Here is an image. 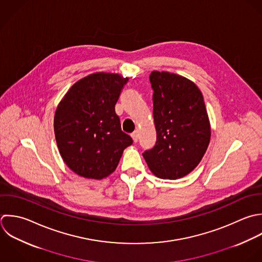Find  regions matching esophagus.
<instances>
[{"label": "esophagus", "instance_id": "esophagus-1", "mask_svg": "<svg viewBox=\"0 0 262 262\" xmlns=\"http://www.w3.org/2000/svg\"><path fill=\"white\" fill-rule=\"evenodd\" d=\"M130 137L133 138V141H134L135 143H137V142H138V139H139V134H138V132H137V130H135L134 133H132Z\"/></svg>", "mask_w": 262, "mask_h": 262}]
</instances>
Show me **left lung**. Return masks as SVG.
<instances>
[{"label": "left lung", "mask_w": 262, "mask_h": 262, "mask_svg": "<svg viewBox=\"0 0 262 262\" xmlns=\"http://www.w3.org/2000/svg\"><path fill=\"white\" fill-rule=\"evenodd\" d=\"M155 146L143 156L160 179L177 180L190 173L201 161L210 141V124L197 85L169 72L150 74Z\"/></svg>", "instance_id": "8db88e82"}]
</instances>
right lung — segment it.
<instances>
[{
	"mask_svg": "<svg viewBox=\"0 0 262 262\" xmlns=\"http://www.w3.org/2000/svg\"><path fill=\"white\" fill-rule=\"evenodd\" d=\"M127 81L114 73L91 74L70 88L56 110L54 129L60 154L80 177L101 180L109 176L133 144L115 113Z\"/></svg>",
	"mask_w": 262,
	"mask_h": 262,
	"instance_id": "add662e5",
	"label": "right lung"
}]
</instances>
